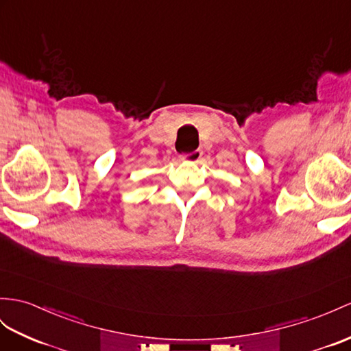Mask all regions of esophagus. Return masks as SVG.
<instances>
[{"instance_id":"1","label":"esophagus","mask_w":351,"mask_h":351,"mask_svg":"<svg viewBox=\"0 0 351 351\" xmlns=\"http://www.w3.org/2000/svg\"><path fill=\"white\" fill-rule=\"evenodd\" d=\"M202 156V152L201 150H193L191 153H183V155L180 156L182 160H186V162H198Z\"/></svg>"}]
</instances>
